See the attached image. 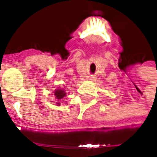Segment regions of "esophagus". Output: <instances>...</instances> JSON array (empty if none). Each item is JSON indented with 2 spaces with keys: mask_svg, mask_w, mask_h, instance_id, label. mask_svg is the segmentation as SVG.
<instances>
[{
  "mask_svg": "<svg viewBox=\"0 0 157 157\" xmlns=\"http://www.w3.org/2000/svg\"><path fill=\"white\" fill-rule=\"evenodd\" d=\"M90 80H91V81H94V77H90Z\"/></svg>",
  "mask_w": 157,
  "mask_h": 157,
  "instance_id": "1",
  "label": "esophagus"
}]
</instances>
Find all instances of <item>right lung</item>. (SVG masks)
<instances>
[{
	"label": "right lung",
	"mask_w": 157,
	"mask_h": 157,
	"mask_svg": "<svg viewBox=\"0 0 157 157\" xmlns=\"http://www.w3.org/2000/svg\"><path fill=\"white\" fill-rule=\"evenodd\" d=\"M54 95H55L56 99L61 100V99H63V98L66 95V94H65V92H64L63 90H62V89H56V90L54 91ZM57 105H59V104H57Z\"/></svg>",
	"instance_id": "1"
}]
</instances>
